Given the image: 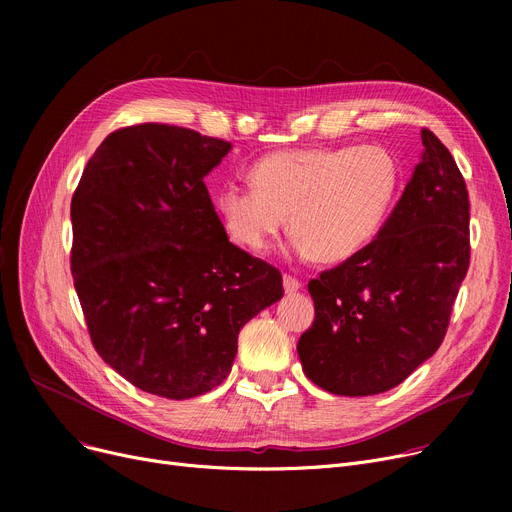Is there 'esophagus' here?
I'll use <instances>...</instances> for the list:
<instances>
[{"label":"esophagus","instance_id":"esophagus-1","mask_svg":"<svg viewBox=\"0 0 512 512\" xmlns=\"http://www.w3.org/2000/svg\"><path fill=\"white\" fill-rule=\"evenodd\" d=\"M301 280H297V278H292V276H284V290L288 292V294H292V292H299L301 290Z\"/></svg>","mask_w":512,"mask_h":512}]
</instances>
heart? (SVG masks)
<instances>
[{"instance_id": "b5f03b06", "label": "heart", "mask_w": 512, "mask_h": 512, "mask_svg": "<svg viewBox=\"0 0 512 512\" xmlns=\"http://www.w3.org/2000/svg\"><path fill=\"white\" fill-rule=\"evenodd\" d=\"M251 186L224 184L215 207L230 238L263 253L284 230L317 263H340L384 226L400 186L394 155L378 145L270 153L249 168Z\"/></svg>"}]
</instances>
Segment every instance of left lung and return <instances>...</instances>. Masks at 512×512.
<instances>
[{"instance_id":"left-lung-1","label":"left lung","mask_w":512,"mask_h":512,"mask_svg":"<svg viewBox=\"0 0 512 512\" xmlns=\"http://www.w3.org/2000/svg\"><path fill=\"white\" fill-rule=\"evenodd\" d=\"M390 218L369 245L309 282L307 378L338 396L386 392L432 357L469 270V193L432 130Z\"/></svg>"}]
</instances>
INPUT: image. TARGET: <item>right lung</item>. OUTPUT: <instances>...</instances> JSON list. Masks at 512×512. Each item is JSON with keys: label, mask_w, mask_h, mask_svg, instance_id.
<instances>
[{"label": "right lung", "mask_w": 512, "mask_h": 512, "mask_svg": "<svg viewBox=\"0 0 512 512\" xmlns=\"http://www.w3.org/2000/svg\"><path fill=\"white\" fill-rule=\"evenodd\" d=\"M230 149L182 126H126L72 197L70 270L95 351L161 398L220 386L240 328L284 294L274 265L228 240L207 193Z\"/></svg>", "instance_id": "add662e5"}]
</instances>
